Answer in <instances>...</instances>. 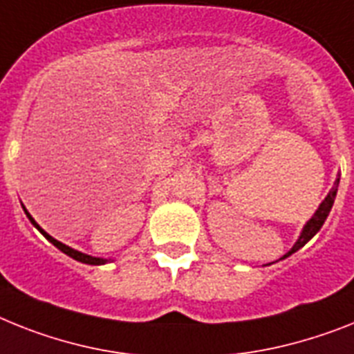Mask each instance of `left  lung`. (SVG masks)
<instances>
[{"label":"left lung","mask_w":354,"mask_h":354,"mask_svg":"<svg viewBox=\"0 0 354 354\" xmlns=\"http://www.w3.org/2000/svg\"><path fill=\"white\" fill-rule=\"evenodd\" d=\"M338 183H340V177H337V180H335V184H333V188H331V192L328 194V197L324 198L322 204L318 206V209L315 212L313 217L309 218L308 223H306V226H304L302 233H300V236H299V241L295 242V246L291 248V250H289L288 253L282 257V259L289 257L291 253H295V251H299L300 248L306 246V244H308V242L311 241L315 235H317L318 230H320V227H322V224L326 223V218H328L329 212H331L333 203H335V197H337V192H338Z\"/></svg>","instance_id":"obj_1"}]
</instances>
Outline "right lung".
I'll return each instance as SVG.
<instances>
[{"label":"right lung","instance_id":"right-lung-1","mask_svg":"<svg viewBox=\"0 0 354 354\" xmlns=\"http://www.w3.org/2000/svg\"><path fill=\"white\" fill-rule=\"evenodd\" d=\"M23 209H25V208H23ZM25 213H26V217H28V221H30V223L34 224V226H36L41 233H43V236H45L46 241L52 242V244H54V246L57 248V250L63 251L65 255L72 257V259H75V261H77V262H83V264H90V266H101V264H106V262H108L106 259H99V257H90V255H86V253H81V251H77V250H72V248H68V246H66V244H63V242L55 241L54 236L48 235V233H46L45 230H43V227H41L39 224H37L36 221H34V218H32V215L28 212H26V209H25Z\"/></svg>","mask_w":354,"mask_h":354}]
</instances>
